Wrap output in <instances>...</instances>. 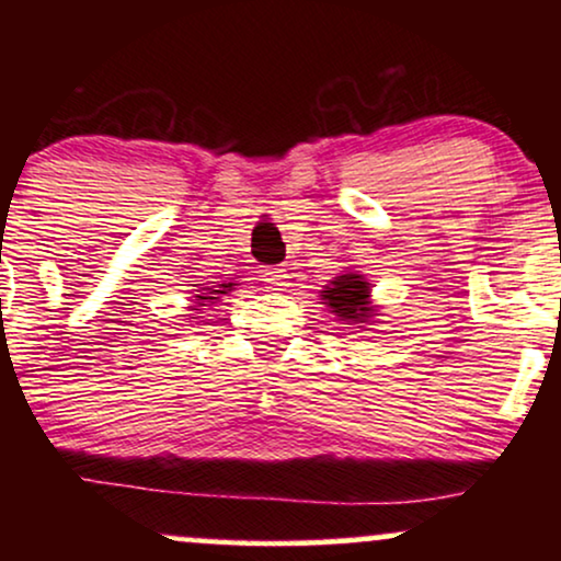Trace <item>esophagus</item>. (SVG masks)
<instances>
[{
	"mask_svg": "<svg viewBox=\"0 0 561 561\" xmlns=\"http://www.w3.org/2000/svg\"><path fill=\"white\" fill-rule=\"evenodd\" d=\"M261 276H263V285H266L268 289H282V287H287V272L285 268H263L261 272Z\"/></svg>",
	"mask_w": 561,
	"mask_h": 561,
	"instance_id": "1",
	"label": "esophagus"
}]
</instances>
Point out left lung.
Wrapping results in <instances>:
<instances>
[{"label": "left lung", "instance_id": "left-lung-1", "mask_svg": "<svg viewBox=\"0 0 561 561\" xmlns=\"http://www.w3.org/2000/svg\"><path fill=\"white\" fill-rule=\"evenodd\" d=\"M366 298H369V285L358 274L337 276L332 287L324 289V300L332 308L334 317L347 321H362L366 313H371Z\"/></svg>", "mask_w": 561, "mask_h": 561}]
</instances>
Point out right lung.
<instances>
[{
  "mask_svg": "<svg viewBox=\"0 0 561 561\" xmlns=\"http://www.w3.org/2000/svg\"><path fill=\"white\" fill-rule=\"evenodd\" d=\"M227 289H231V282H229V285H221V289H210V293L197 295V306H205V302H214L216 300L214 295H224V293H227ZM195 311H197V308H195Z\"/></svg>",
  "mask_w": 561,
  "mask_h": 561,
  "instance_id": "add662e5",
  "label": "right lung"
}]
</instances>
